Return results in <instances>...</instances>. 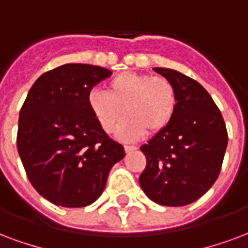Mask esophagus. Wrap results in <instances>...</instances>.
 <instances>
[{
    "mask_svg": "<svg viewBox=\"0 0 248 248\" xmlns=\"http://www.w3.org/2000/svg\"><path fill=\"white\" fill-rule=\"evenodd\" d=\"M135 150H138V147H137V146H131V144H126V146H124V151L126 152L135 151Z\"/></svg>",
    "mask_w": 248,
    "mask_h": 248,
    "instance_id": "obj_1",
    "label": "esophagus"
}]
</instances>
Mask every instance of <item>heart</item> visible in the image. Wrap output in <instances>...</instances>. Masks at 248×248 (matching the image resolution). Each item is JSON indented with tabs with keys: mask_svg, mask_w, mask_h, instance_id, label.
Masks as SVG:
<instances>
[{
	"mask_svg": "<svg viewBox=\"0 0 248 248\" xmlns=\"http://www.w3.org/2000/svg\"><path fill=\"white\" fill-rule=\"evenodd\" d=\"M88 109L105 133H114L119 122L118 138L137 140L146 134H159L175 118L179 94L167 78L147 73L122 72L110 78L108 92L92 89L87 96Z\"/></svg>",
	"mask_w": 248,
	"mask_h": 248,
	"instance_id": "b5f03b06",
	"label": "heart"
}]
</instances>
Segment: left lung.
<instances>
[{
  "label": "left lung",
  "instance_id": "obj_1",
  "mask_svg": "<svg viewBox=\"0 0 248 248\" xmlns=\"http://www.w3.org/2000/svg\"><path fill=\"white\" fill-rule=\"evenodd\" d=\"M154 69L175 84L179 106L172 124L140 147L147 164L139 184L154 202L184 206L218 179L227 147L226 124L200 82L175 69Z\"/></svg>",
  "mask_w": 248,
  "mask_h": 248
}]
</instances>
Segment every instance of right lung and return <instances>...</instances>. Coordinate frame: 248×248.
<instances>
[{"label":"right lung","mask_w":248,"mask_h":248,"mask_svg":"<svg viewBox=\"0 0 248 248\" xmlns=\"http://www.w3.org/2000/svg\"><path fill=\"white\" fill-rule=\"evenodd\" d=\"M109 69L64 64L31 87L18 121L16 148L31 185L49 202L82 208L104 192L108 176L124 159L122 144L101 129L87 96Z\"/></svg>","instance_id":"obj_1"}]
</instances>
